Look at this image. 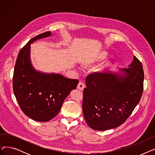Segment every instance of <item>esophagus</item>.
I'll return each mask as SVG.
<instances>
[{
  "label": "esophagus",
  "instance_id": "obj_1",
  "mask_svg": "<svg viewBox=\"0 0 155 155\" xmlns=\"http://www.w3.org/2000/svg\"><path fill=\"white\" fill-rule=\"evenodd\" d=\"M85 88V84L84 82H80L78 84V86H77V88L79 89L80 91H83L84 88Z\"/></svg>",
  "mask_w": 155,
  "mask_h": 155
}]
</instances>
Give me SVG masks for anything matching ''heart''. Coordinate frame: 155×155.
I'll list each match as a JSON object with an SVG mask.
<instances>
[{"label": "heart", "instance_id": "b5f03b06", "mask_svg": "<svg viewBox=\"0 0 155 155\" xmlns=\"http://www.w3.org/2000/svg\"><path fill=\"white\" fill-rule=\"evenodd\" d=\"M107 52H105V51H103V52H102L100 54H99V60H104V59H105V58H106V57L107 56Z\"/></svg>", "mask_w": 155, "mask_h": 155}]
</instances>
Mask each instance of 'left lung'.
Masks as SVG:
<instances>
[{"label":"left lung","instance_id":"1","mask_svg":"<svg viewBox=\"0 0 155 155\" xmlns=\"http://www.w3.org/2000/svg\"><path fill=\"white\" fill-rule=\"evenodd\" d=\"M119 71L94 72L86 78L82 110L88 126L94 130L120 126L140 101L144 82L140 61L134 56L129 68Z\"/></svg>","mask_w":155,"mask_h":155}]
</instances>
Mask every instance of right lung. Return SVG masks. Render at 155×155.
<instances>
[{"instance_id":"right-lung-1","label":"right lung","mask_w":155,"mask_h":155,"mask_svg":"<svg viewBox=\"0 0 155 155\" xmlns=\"http://www.w3.org/2000/svg\"><path fill=\"white\" fill-rule=\"evenodd\" d=\"M51 35L47 31L29 41L18 54L13 75V91L19 107L28 117L39 122L49 121L58 114L64 99L78 83V80L58 73L36 71L32 66L31 44Z\"/></svg>"}]
</instances>
